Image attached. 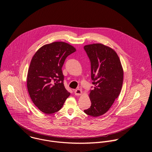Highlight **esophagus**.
<instances>
[{"label": "esophagus", "mask_w": 152, "mask_h": 152, "mask_svg": "<svg viewBox=\"0 0 152 152\" xmlns=\"http://www.w3.org/2000/svg\"><path fill=\"white\" fill-rule=\"evenodd\" d=\"M75 94L76 96H80L82 94V91L80 89H77L75 90Z\"/></svg>", "instance_id": "1"}]
</instances>
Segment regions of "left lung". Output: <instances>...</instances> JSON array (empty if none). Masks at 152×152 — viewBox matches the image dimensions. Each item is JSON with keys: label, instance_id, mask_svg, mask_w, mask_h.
<instances>
[{"label": "left lung", "instance_id": "obj_1", "mask_svg": "<svg viewBox=\"0 0 152 152\" xmlns=\"http://www.w3.org/2000/svg\"><path fill=\"white\" fill-rule=\"evenodd\" d=\"M83 49L90 61L94 85L90 93L91 105L84 113L92 117H99L110 110L119 96L123 70L117 53L111 48L97 43L86 45Z\"/></svg>", "mask_w": 152, "mask_h": 152}]
</instances>
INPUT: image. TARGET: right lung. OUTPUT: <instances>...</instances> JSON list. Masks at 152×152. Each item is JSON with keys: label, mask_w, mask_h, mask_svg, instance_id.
Masks as SVG:
<instances>
[{"label": "right lung", "mask_w": 152, "mask_h": 152, "mask_svg": "<svg viewBox=\"0 0 152 152\" xmlns=\"http://www.w3.org/2000/svg\"><path fill=\"white\" fill-rule=\"evenodd\" d=\"M76 49L64 42L42 46L34 55L28 70L27 87L34 104L42 113L58 112L70 93L64 85L62 67Z\"/></svg>", "instance_id": "add662e5"}]
</instances>
